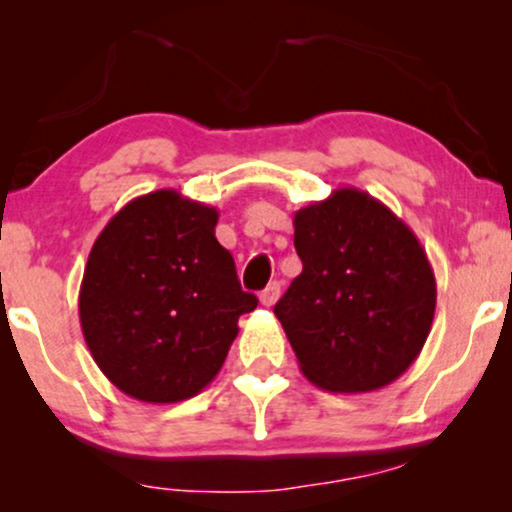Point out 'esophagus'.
<instances>
[{"instance_id":"obj_1","label":"esophagus","mask_w":512,"mask_h":512,"mask_svg":"<svg viewBox=\"0 0 512 512\" xmlns=\"http://www.w3.org/2000/svg\"><path fill=\"white\" fill-rule=\"evenodd\" d=\"M279 293H282V286H279V282H272L265 286V289L261 291V303L265 307H272L279 300Z\"/></svg>"}]
</instances>
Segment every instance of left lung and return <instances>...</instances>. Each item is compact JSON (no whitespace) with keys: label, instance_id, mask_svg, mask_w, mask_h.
<instances>
[{"label":"left lung","instance_id":"left-lung-1","mask_svg":"<svg viewBox=\"0 0 512 512\" xmlns=\"http://www.w3.org/2000/svg\"><path fill=\"white\" fill-rule=\"evenodd\" d=\"M303 272L275 305L303 375L333 394L398 380L422 352L436 277L417 235L387 205L345 186L293 214Z\"/></svg>","mask_w":512,"mask_h":512}]
</instances>
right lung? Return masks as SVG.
<instances>
[{
	"instance_id": "add662e5",
	"label": "right lung",
	"mask_w": 512,
	"mask_h": 512,
	"mask_svg": "<svg viewBox=\"0 0 512 512\" xmlns=\"http://www.w3.org/2000/svg\"><path fill=\"white\" fill-rule=\"evenodd\" d=\"M219 212L172 188L139 195L97 235L79 291L81 331L109 382L179 403L219 375L237 319L258 300L216 240Z\"/></svg>"
}]
</instances>
